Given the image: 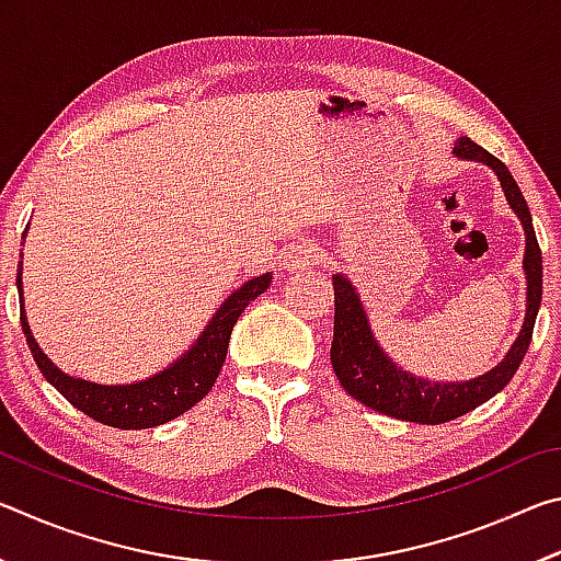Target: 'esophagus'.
<instances>
[{"mask_svg": "<svg viewBox=\"0 0 561 561\" xmlns=\"http://www.w3.org/2000/svg\"><path fill=\"white\" fill-rule=\"evenodd\" d=\"M319 260V252L311 250L307 244H294L289 250H284L282 254V264L284 270L289 272H297V270H309L311 264H317Z\"/></svg>", "mask_w": 561, "mask_h": 561, "instance_id": "esophagus-1", "label": "esophagus"}]
</instances>
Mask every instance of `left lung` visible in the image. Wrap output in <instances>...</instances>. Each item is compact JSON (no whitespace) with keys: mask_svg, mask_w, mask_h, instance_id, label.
I'll return each instance as SVG.
<instances>
[{"mask_svg":"<svg viewBox=\"0 0 561 561\" xmlns=\"http://www.w3.org/2000/svg\"><path fill=\"white\" fill-rule=\"evenodd\" d=\"M453 153L460 160H474V163L488 165L497 175L510 210L517 215L522 230H525L522 270H525L527 279V307L519 334L515 344L507 348L505 358L495 368H490L482 376L468 378V381H431V378L405 371L378 344L364 301H360L351 279L341 272L331 277L334 279L336 301L331 366H334L339 383L344 386V391L351 398H356L358 403L371 408V411L423 425L448 423L453 417L470 413L510 383V378L515 376L522 358L527 354L539 301H542V252H539L535 227H531L529 207L519 193L515 178L510 175L502 160L490 156L478 144H472L468 136L455 140Z\"/></svg>","mask_w":561,"mask_h":561,"instance_id":"left-lung-1","label":"left lung"}]
</instances>
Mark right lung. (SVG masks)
<instances>
[{
    "instance_id": "obj_1",
    "label": "right lung",
    "mask_w": 561,
    "mask_h": 561,
    "mask_svg": "<svg viewBox=\"0 0 561 561\" xmlns=\"http://www.w3.org/2000/svg\"><path fill=\"white\" fill-rule=\"evenodd\" d=\"M19 257H22V254H19ZM22 272L24 267L22 262H19L16 291L19 309H22V329L39 371L44 374L46 381H49L66 401L79 408V411L93 417V421L123 431L156 428V425L173 421V417L190 411L197 401H203L207 391L215 386L217 374H220V368L225 364L227 346H230V334L237 319H240L247 304L267 291L272 284V272H264L260 277L247 279L242 287H237L230 297L220 304V309L215 311L213 319L207 321L201 336L187 346L185 354H180L173 364H168L163 371L133 383H96L61 371V368L44 354L39 341L32 334L30 321H26Z\"/></svg>"
}]
</instances>
